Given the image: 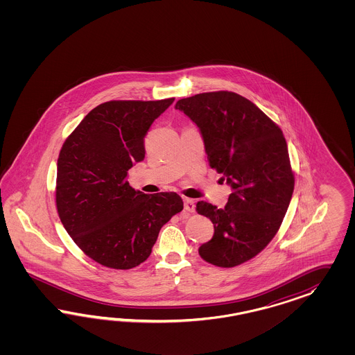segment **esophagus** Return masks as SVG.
Returning a JSON list of instances; mask_svg holds the SVG:
<instances>
[{
  "instance_id": "34e87169",
  "label": "esophagus",
  "mask_w": 355,
  "mask_h": 355,
  "mask_svg": "<svg viewBox=\"0 0 355 355\" xmlns=\"http://www.w3.org/2000/svg\"><path fill=\"white\" fill-rule=\"evenodd\" d=\"M184 209L187 211V212H195V202L191 200V199H184Z\"/></svg>"
}]
</instances>
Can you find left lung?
Returning <instances> with one entry per match:
<instances>
[{
    "label": "left lung",
    "mask_w": 355,
    "mask_h": 355,
    "mask_svg": "<svg viewBox=\"0 0 355 355\" xmlns=\"http://www.w3.org/2000/svg\"><path fill=\"white\" fill-rule=\"evenodd\" d=\"M175 107L200 129L209 166L233 189L224 208L198 202L196 212L215 226L199 255L233 268L268 246L288 211L295 178L286 140L277 123L236 92L198 94Z\"/></svg>",
    "instance_id": "1"
}]
</instances>
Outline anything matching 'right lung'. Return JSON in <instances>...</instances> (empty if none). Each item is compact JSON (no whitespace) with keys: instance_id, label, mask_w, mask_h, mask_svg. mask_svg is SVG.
<instances>
[{"instance_id":"add662e5","label":"right lung","mask_w":355,"mask_h":355,"mask_svg":"<svg viewBox=\"0 0 355 355\" xmlns=\"http://www.w3.org/2000/svg\"><path fill=\"white\" fill-rule=\"evenodd\" d=\"M173 101L103 103L60 150L57 212L76 246L104 267L130 269L147 260L162 225L183 209L178 193H143L128 181L132 164L144 160L152 122Z\"/></svg>"}]
</instances>
